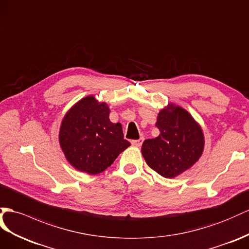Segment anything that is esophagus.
Masks as SVG:
<instances>
[{
  "label": "esophagus",
  "instance_id": "esophagus-1",
  "mask_svg": "<svg viewBox=\"0 0 249 249\" xmlns=\"http://www.w3.org/2000/svg\"><path fill=\"white\" fill-rule=\"evenodd\" d=\"M143 141H144V139L141 138V139H139V140H133V141H131V144L133 146H136V147H140V146L143 144Z\"/></svg>",
  "mask_w": 249,
  "mask_h": 249
}]
</instances>
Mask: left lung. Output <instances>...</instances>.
I'll list each match as a JSON object with an SVG mask.
<instances>
[{"mask_svg":"<svg viewBox=\"0 0 249 249\" xmlns=\"http://www.w3.org/2000/svg\"><path fill=\"white\" fill-rule=\"evenodd\" d=\"M156 126L160 135L145 140L142 155L151 169L173 179L199 161L205 144L203 130L187 110L171 103L159 112Z\"/></svg>","mask_w":249,"mask_h":249,"instance_id":"obj_1","label":"left lung"}]
</instances>
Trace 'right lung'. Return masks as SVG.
Masks as SVG:
<instances>
[{"instance_id":"obj_1","label":"right lung","mask_w":249,"mask_h":249,"mask_svg":"<svg viewBox=\"0 0 249 249\" xmlns=\"http://www.w3.org/2000/svg\"><path fill=\"white\" fill-rule=\"evenodd\" d=\"M110 109L93 95L81 99L64 116L59 142L66 160L88 175L104 171L130 143L122 125L109 120Z\"/></svg>"}]
</instances>
